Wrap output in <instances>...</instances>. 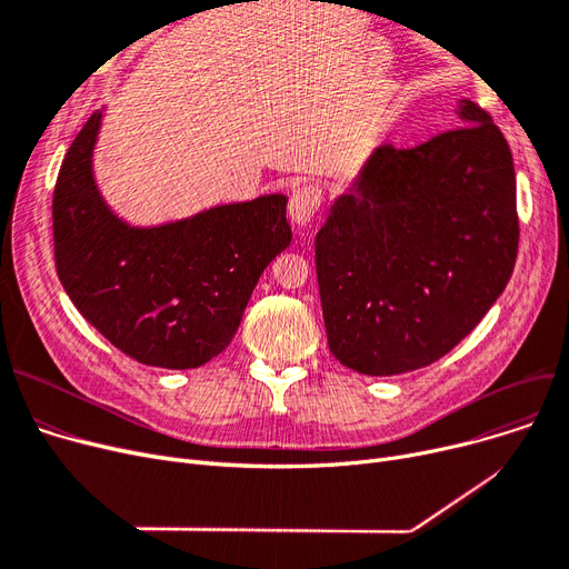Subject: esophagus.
I'll list each match as a JSON object with an SVG mask.
<instances>
[{"label": "esophagus", "instance_id": "1", "mask_svg": "<svg viewBox=\"0 0 569 569\" xmlns=\"http://www.w3.org/2000/svg\"><path fill=\"white\" fill-rule=\"evenodd\" d=\"M322 204V193L318 187H300L295 189L288 202V217L292 226L302 228L313 221V217L320 212Z\"/></svg>", "mask_w": 569, "mask_h": 569}]
</instances>
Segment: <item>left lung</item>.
<instances>
[{
  "mask_svg": "<svg viewBox=\"0 0 569 569\" xmlns=\"http://www.w3.org/2000/svg\"><path fill=\"white\" fill-rule=\"evenodd\" d=\"M461 127L412 149L378 144L316 234L337 360L399 376L450 352L496 305L519 249L515 161L468 99Z\"/></svg>",
  "mask_w": 569,
  "mask_h": 569,
  "instance_id": "obj_1",
  "label": "left lung"
}]
</instances>
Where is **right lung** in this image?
Masks as SVG:
<instances>
[{"mask_svg":"<svg viewBox=\"0 0 569 569\" xmlns=\"http://www.w3.org/2000/svg\"><path fill=\"white\" fill-rule=\"evenodd\" d=\"M106 106L87 119L57 174V274L76 309L136 362L196 369L232 341L251 292L290 247L288 196L267 193L138 226L108 204L94 174Z\"/></svg>","mask_w":569,"mask_h":569,"instance_id":"1","label":"right lung"}]
</instances>
